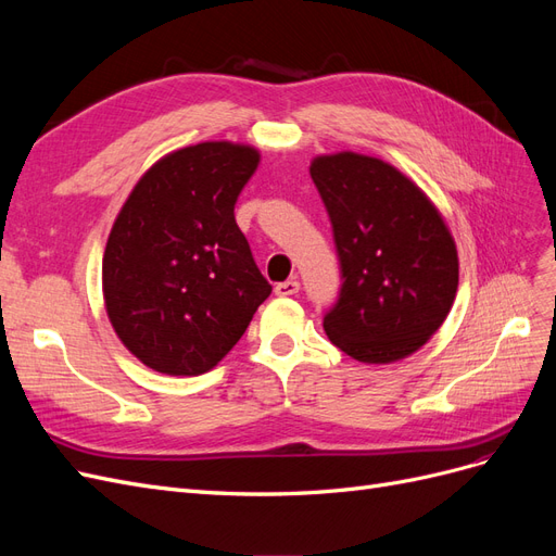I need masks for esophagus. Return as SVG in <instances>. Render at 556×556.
Listing matches in <instances>:
<instances>
[{
	"mask_svg": "<svg viewBox=\"0 0 556 556\" xmlns=\"http://www.w3.org/2000/svg\"><path fill=\"white\" fill-rule=\"evenodd\" d=\"M278 296H292L299 292V280H285V282H278L276 290H274Z\"/></svg>",
	"mask_w": 556,
	"mask_h": 556,
	"instance_id": "1",
	"label": "esophagus"
}]
</instances>
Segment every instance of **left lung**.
I'll return each mask as SVG.
<instances>
[{
  "label": "left lung",
  "mask_w": 556,
  "mask_h": 556,
  "mask_svg": "<svg viewBox=\"0 0 556 556\" xmlns=\"http://www.w3.org/2000/svg\"><path fill=\"white\" fill-rule=\"evenodd\" d=\"M341 264L325 313L329 341L366 364L413 355L447 317L459 285L457 248L441 213L392 164L357 153L315 157Z\"/></svg>",
  "instance_id": "obj_1"
}]
</instances>
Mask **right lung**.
I'll return each instance as SVG.
<instances>
[{"mask_svg":"<svg viewBox=\"0 0 556 556\" xmlns=\"http://www.w3.org/2000/svg\"><path fill=\"white\" fill-rule=\"evenodd\" d=\"M257 162L255 148L227 141L180 148L146 172L115 217L106 313L131 355L160 374H206L271 294L233 217Z\"/></svg>","mask_w":556,"mask_h":556,"instance_id":"1","label":"right lung"}]
</instances>
